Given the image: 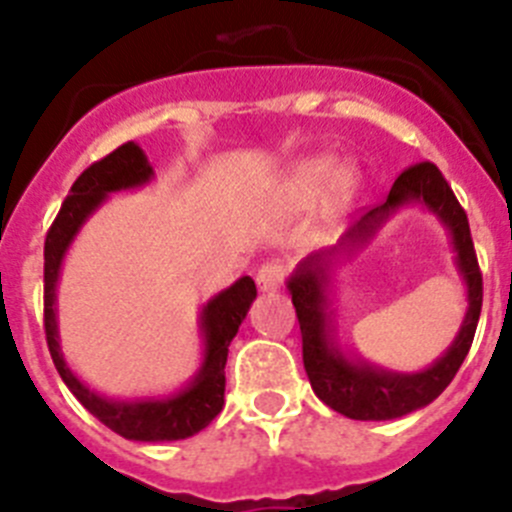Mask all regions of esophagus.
I'll return each mask as SVG.
<instances>
[{
    "mask_svg": "<svg viewBox=\"0 0 512 512\" xmlns=\"http://www.w3.org/2000/svg\"><path fill=\"white\" fill-rule=\"evenodd\" d=\"M284 277H287L284 264H279V261H269V264L261 266L259 274H256V284H259L261 292H277V289L284 284Z\"/></svg>",
    "mask_w": 512,
    "mask_h": 512,
    "instance_id": "obj_1",
    "label": "esophagus"
}]
</instances>
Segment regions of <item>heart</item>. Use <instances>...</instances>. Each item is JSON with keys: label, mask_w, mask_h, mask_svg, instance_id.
I'll return each instance as SVG.
<instances>
[{"label": "heart", "mask_w": 512, "mask_h": 512, "mask_svg": "<svg viewBox=\"0 0 512 512\" xmlns=\"http://www.w3.org/2000/svg\"><path fill=\"white\" fill-rule=\"evenodd\" d=\"M336 169H338L336 161H333L330 156L307 158V161H302V164L292 171L289 184H292V189H295L300 197H305L307 200V197H315V194L323 192V189L333 182ZM333 192H336V197H341V200L354 192V174H351V171H341V174L336 176Z\"/></svg>", "instance_id": "obj_1"}]
</instances>
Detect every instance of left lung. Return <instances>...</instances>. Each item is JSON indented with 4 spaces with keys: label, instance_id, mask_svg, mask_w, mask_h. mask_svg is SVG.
I'll return each instance as SVG.
<instances>
[{
    "label": "left lung",
    "instance_id": "8db88e82",
    "mask_svg": "<svg viewBox=\"0 0 512 512\" xmlns=\"http://www.w3.org/2000/svg\"><path fill=\"white\" fill-rule=\"evenodd\" d=\"M420 204L433 211L450 233L455 263L468 287V315L452 346L420 373H392L340 346L332 307V279L341 258L363 250L395 211ZM302 333V361L312 392L336 413L354 420H392L431 405L451 384L469 354L482 312V274L469 235L467 212L433 164L410 166L397 176L382 205L356 220L336 246L310 253L287 279Z\"/></svg>",
    "mask_w": 512,
    "mask_h": 512
}]
</instances>
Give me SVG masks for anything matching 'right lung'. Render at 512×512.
<instances>
[{
  "mask_svg": "<svg viewBox=\"0 0 512 512\" xmlns=\"http://www.w3.org/2000/svg\"><path fill=\"white\" fill-rule=\"evenodd\" d=\"M151 179L153 166L148 164V156L138 143L130 140L89 166L74 182L69 197L63 200L61 212L45 235V341L66 387L99 423L128 441L158 443L182 441L200 433L223 410L228 346L256 300V284L251 277H241L207 300V305H202V361L200 369L182 390L161 397H107L94 392L87 382H81L63 359L61 336H58L56 292L63 259L84 223L107 202L110 194L146 187Z\"/></svg>",
  "mask_w": 512,
  "mask_h": 512,
  "instance_id": "1",
  "label": "right lung"
}]
</instances>
